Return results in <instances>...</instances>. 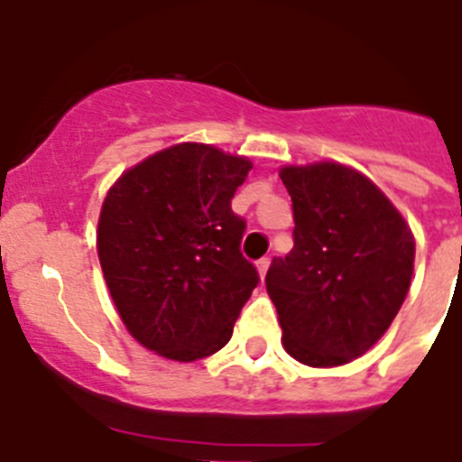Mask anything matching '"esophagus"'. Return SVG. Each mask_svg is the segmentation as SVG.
<instances>
[{"mask_svg":"<svg viewBox=\"0 0 462 462\" xmlns=\"http://www.w3.org/2000/svg\"><path fill=\"white\" fill-rule=\"evenodd\" d=\"M267 267H270V258H261V261L255 263V270H258V274H261V279L267 274Z\"/></svg>","mask_w":462,"mask_h":462,"instance_id":"obj_1","label":"esophagus"}]
</instances>
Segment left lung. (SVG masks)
<instances>
[{"label":"left lung","instance_id":"obj_1","mask_svg":"<svg viewBox=\"0 0 462 462\" xmlns=\"http://www.w3.org/2000/svg\"><path fill=\"white\" fill-rule=\"evenodd\" d=\"M293 249L274 258L265 286L296 362L331 369L385 336L409 293L416 239L378 185L331 159L286 164Z\"/></svg>","mask_w":462,"mask_h":462}]
</instances>
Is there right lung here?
I'll list each match as a JSON object with an SVG mask.
<instances>
[{
    "instance_id": "obj_1",
    "label": "right lung",
    "mask_w": 462,
    "mask_h": 462,
    "mask_svg": "<svg viewBox=\"0 0 462 462\" xmlns=\"http://www.w3.org/2000/svg\"><path fill=\"white\" fill-rule=\"evenodd\" d=\"M249 157L178 143L126 169L100 207L96 249L126 331L173 362L211 356L230 340L258 273L239 251L230 201Z\"/></svg>"
}]
</instances>
